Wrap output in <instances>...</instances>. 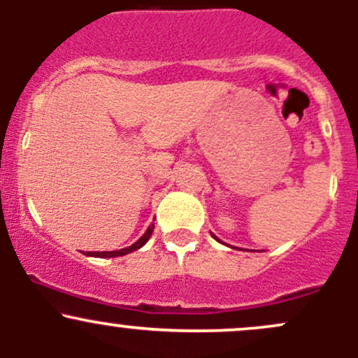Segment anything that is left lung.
Returning a JSON list of instances; mask_svg holds the SVG:
<instances>
[{
	"label": "left lung",
	"mask_w": 358,
	"mask_h": 358,
	"mask_svg": "<svg viewBox=\"0 0 358 358\" xmlns=\"http://www.w3.org/2000/svg\"><path fill=\"white\" fill-rule=\"evenodd\" d=\"M215 239H216V237H215Z\"/></svg>",
	"instance_id": "obj_1"
}]
</instances>
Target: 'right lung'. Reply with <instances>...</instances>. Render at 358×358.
<instances>
[{
    "mask_svg": "<svg viewBox=\"0 0 358 358\" xmlns=\"http://www.w3.org/2000/svg\"><path fill=\"white\" fill-rule=\"evenodd\" d=\"M152 232H154V223H152V225H149V229L145 230V234H143V236L140 237V239L136 241L135 244H131V246H129V248L119 249V251H95V252H86V256H95V258H115V256H124V255H128V252H133V251H136V249H140L142 246H145V243L150 239V236H152Z\"/></svg>",
    "mask_w": 358,
    "mask_h": 358,
    "instance_id": "right-lung-1",
    "label": "right lung"
}]
</instances>
